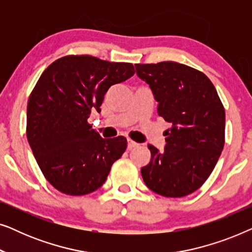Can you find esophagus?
<instances>
[{"mask_svg":"<svg viewBox=\"0 0 252 252\" xmlns=\"http://www.w3.org/2000/svg\"><path fill=\"white\" fill-rule=\"evenodd\" d=\"M137 146H139V143H136L135 141H132V140L127 141V148H128V149H132V148L137 147Z\"/></svg>","mask_w":252,"mask_h":252,"instance_id":"obj_1","label":"esophagus"}]
</instances>
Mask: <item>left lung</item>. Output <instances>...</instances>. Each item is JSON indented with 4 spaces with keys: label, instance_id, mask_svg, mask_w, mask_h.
<instances>
[{
    "label": "left lung",
    "instance_id": "8db88e82",
    "mask_svg": "<svg viewBox=\"0 0 252 252\" xmlns=\"http://www.w3.org/2000/svg\"><path fill=\"white\" fill-rule=\"evenodd\" d=\"M156 99L166 129L164 150L148 144L151 158L141 168L144 184L165 197H182L210 177L225 143V109L204 73L177 62L135 64Z\"/></svg>",
    "mask_w": 252,
    "mask_h": 252
}]
</instances>
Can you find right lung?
I'll use <instances>...</instances> for the list:
<instances>
[{
  "label": "right lung",
  "mask_w": 252,
  "mask_h": 252,
  "mask_svg": "<svg viewBox=\"0 0 252 252\" xmlns=\"http://www.w3.org/2000/svg\"><path fill=\"white\" fill-rule=\"evenodd\" d=\"M135 73L130 63L82 55L55 61L41 75L27 104L26 135L48 181L67 195L95 191L126 149L124 136L103 139L87 123L99 112L111 86Z\"/></svg>",
  "instance_id": "add662e5"
}]
</instances>
